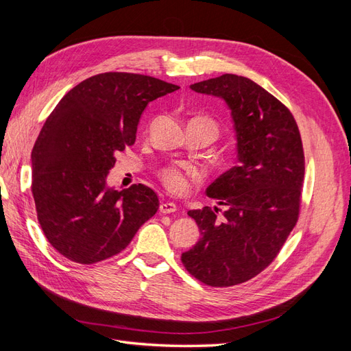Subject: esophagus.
<instances>
[{
	"instance_id": "obj_1",
	"label": "esophagus",
	"mask_w": 351,
	"mask_h": 351,
	"mask_svg": "<svg viewBox=\"0 0 351 351\" xmlns=\"http://www.w3.org/2000/svg\"><path fill=\"white\" fill-rule=\"evenodd\" d=\"M176 210H177V206L171 204V202H165V204L159 205V212H161V214H173Z\"/></svg>"
}]
</instances>
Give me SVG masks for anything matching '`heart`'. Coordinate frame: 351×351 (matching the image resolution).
<instances>
[{
  "label": "heart",
  "mask_w": 351,
  "mask_h": 351,
  "mask_svg": "<svg viewBox=\"0 0 351 351\" xmlns=\"http://www.w3.org/2000/svg\"><path fill=\"white\" fill-rule=\"evenodd\" d=\"M196 120L204 123L215 137L218 136V124L214 120L210 119H196ZM199 178H200V174L196 171V169H186L176 165L165 167L159 171V180H161L162 186L165 187L167 192L176 196H184L189 192L192 183L199 182Z\"/></svg>",
  "instance_id": "obj_1"
}]
</instances>
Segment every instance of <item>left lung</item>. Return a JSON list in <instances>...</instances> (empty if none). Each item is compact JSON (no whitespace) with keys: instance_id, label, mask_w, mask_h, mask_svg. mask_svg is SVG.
Masks as SVG:
<instances>
[{"instance_id":"left-lung-1","label":"left lung","mask_w":351,"mask_h":351,"mask_svg":"<svg viewBox=\"0 0 351 351\" xmlns=\"http://www.w3.org/2000/svg\"><path fill=\"white\" fill-rule=\"evenodd\" d=\"M190 88L227 101L236 124L239 164L206 190L226 210L205 206L187 212L202 237L182 254V262L200 282L232 287L268 268L297 224L303 143L290 110L247 77L222 74Z\"/></svg>"}]
</instances>
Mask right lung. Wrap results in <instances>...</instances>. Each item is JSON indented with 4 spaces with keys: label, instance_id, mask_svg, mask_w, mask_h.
<instances>
[{
    "label": "right lung",
    "instance_id": "add662e5",
    "mask_svg": "<svg viewBox=\"0 0 351 351\" xmlns=\"http://www.w3.org/2000/svg\"><path fill=\"white\" fill-rule=\"evenodd\" d=\"M180 89L145 74L108 71L70 89L32 149L39 226L62 256L90 265L119 254L159 208L151 187H107L115 154L134 145L145 107Z\"/></svg>",
    "mask_w": 351,
    "mask_h": 351
}]
</instances>
